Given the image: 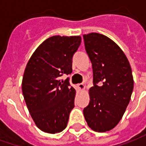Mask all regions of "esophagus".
<instances>
[{"label":"esophagus","mask_w":146,"mask_h":146,"mask_svg":"<svg viewBox=\"0 0 146 146\" xmlns=\"http://www.w3.org/2000/svg\"><path fill=\"white\" fill-rule=\"evenodd\" d=\"M77 86H78V88H79L80 91H84V90L85 89V85H84V84H79Z\"/></svg>","instance_id":"1"}]
</instances>
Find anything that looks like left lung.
I'll list each match as a JSON object with an SVG mask.
<instances>
[{"label":"left lung","instance_id":"8db88e82","mask_svg":"<svg viewBox=\"0 0 146 146\" xmlns=\"http://www.w3.org/2000/svg\"><path fill=\"white\" fill-rule=\"evenodd\" d=\"M83 36L92 63L94 83L84 116L93 131H108L118 124L131 100V68L121 48L108 36L97 33Z\"/></svg>","mask_w":146,"mask_h":146}]
</instances>
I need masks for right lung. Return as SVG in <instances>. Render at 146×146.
<instances>
[{"instance_id": "obj_1", "label": "right lung", "mask_w": 146, "mask_h": 146, "mask_svg": "<svg viewBox=\"0 0 146 146\" xmlns=\"http://www.w3.org/2000/svg\"><path fill=\"white\" fill-rule=\"evenodd\" d=\"M80 36H53L39 45L27 62L22 90L30 116L42 131L56 134L66 127L76 90L64 74L72 73Z\"/></svg>"}]
</instances>
